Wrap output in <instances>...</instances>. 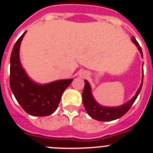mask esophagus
Wrapping results in <instances>:
<instances>
[{
    "label": "esophagus",
    "instance_id": "1",
    "mask_svg": "<svg viewBox=\"0 0 153 153\" xmlns=\"http://www.w3.org/2000/svg\"><path fill=\"white\" fill-rule=\"evenodd\" d=\"M86 75H87V74H86V71H83V72H82L80 74V76H83H83H86Z\"/></svg>",
    "mask_w": 153,
    "mask_h": 153
}]
</instances>
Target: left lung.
<instances>
[{"mask_svg":"<svg viewBox=\"0 0 153 153\" xmlns=\"http://www.w3.org/2000/svg\"><path fill=\"white\" fill-rule=\"evenodd\" d=\"M132 43H134L136 46L137 47L138 50L140 52L142 57H143V51H142L141 47H140V44H138V42L136 41V38L132 36ZM85 86L84 89H83V106H84L85 109H86V113H88V115L90 117L98 121H112V120H117V119L123 117L124 114L128 112L133 102L137 98L139 93H140V90L142 89V86H143V77H142V83L140 84V87L138 89L137 92H136V95L132 97L131 100L126 103L123 104L121 106H114V107H110V106H101L100 104H99L98 102L96 101V100L93 97V94H92V90L91 86H90V83L86 79H85Z\"/></svg>","mask_w":153,"mask_h":153,"instance_id":"1","label":"left lung"}]
</instances>
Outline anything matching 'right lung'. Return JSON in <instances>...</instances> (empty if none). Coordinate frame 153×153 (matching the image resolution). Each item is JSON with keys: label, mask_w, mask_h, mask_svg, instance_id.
I'll return each instance as SVG.
<instances>
[{"label": "right lung", "mask_w": 153, "mask_h": 153, "mask_svg": "<svg viewBox=\"0 0 153 153\" xmlns=\"http://www.w3.org/2000/svg\"><path fill=\"white\" fill-rule=\"evenodd\" d=\"M26 32L17 40L12 50L10 61V89L17 102L28 114L36 117L49 116L55 112L63 91L72 83L73 79L40 84L28 76L20 60V47Z\"/></svg>", "instance_id": "obj_1"}]
</instances>
